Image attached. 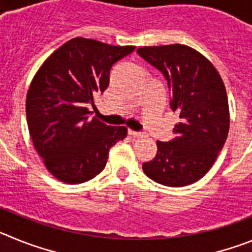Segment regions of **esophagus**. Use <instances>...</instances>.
I'll return each instance as SVG.
<instances>
[{
  "label": "esophagus",
  "mask_w": 252,
  "mask_h": 252,
  "mask_svg": "<svg viewBox=\"0 0 252 252\" xmlns=\"http://www.w3.org/2000/svg\"><path fill=\"white\" fill-rule=\"evenodd\" d=\"M128 135L133 137H141L142 133L141 132H137V131H133V130H128Z\"/></svg>",
  "instance_id": "obj_1"
}]
</instances>
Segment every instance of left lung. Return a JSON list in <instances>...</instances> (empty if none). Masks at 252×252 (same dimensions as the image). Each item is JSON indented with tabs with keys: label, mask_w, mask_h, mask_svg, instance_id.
<instances>
[{
	"label": "left lung",
	"mask_w": 252,
	"mask_h": 252,
	"mask_svg": "<svg viewBox=\"0 0 252 252\" xmlns=\"http://www.w3.org/2000/svg\"><path fill=\"white\" fill-rule=\"evenodd\" d=\"M137 54L164 74L171 110L180 119L174 139L157 141V157L144 162L142 170L162 186H189L212 168L228 135L230 111L223 81L213 64L190 46H141Z\"/></svg>",
	"instance_id": "1"
}]
</instances>
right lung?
Listing matches in <instances>:
<instances>
[{
    "instance_id": "add662e5",
    "label": "right lung",
    "mask_w": 252,
    "mask_h": 252,
    "mask_svg": "<svg viewBox=\"0 0 252 252\" xmlns=\"http://www.w3.org/2000/svg\"><path fill=\"white\" fill-rule=\"evenodd\" d=\"M135 46H113L74 37L40 66L26 95L31 140L46 169L58 180L79 184L99 174L110 149L127 135L125 126L90 119L94 97L110 83L116 62Z\"/></svg>"
}]
</instances>
